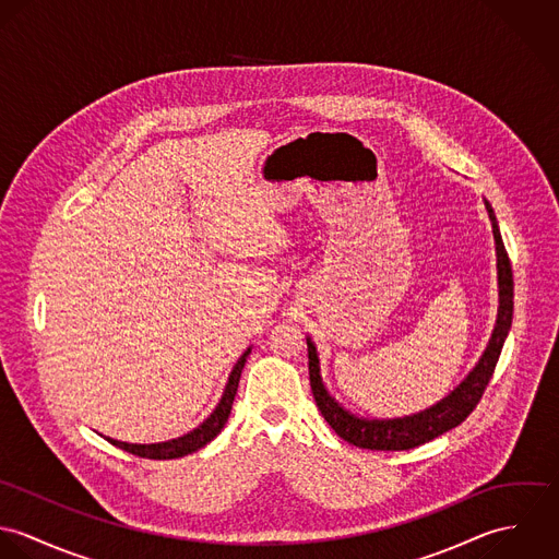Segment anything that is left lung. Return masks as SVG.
Segmentation results:
<instances>
[{"label": "left lung", "instance_id": "1", "mask_svg": "<svg viewBox=\"0 0 559 559\" xmlns=\"http://www.w3.org/2000/svg\"><path fill=\"white\" fill-rule=\"evenodd\" d=\"M490 226H492V239H495V255H497V293H499V306H497V319L492 333L488 337V344L478 359V364L472 368V372L437 404L413 413L404 417H359L357 413H350L344 408L337 400L333 399L322 381L320 374V359L317 344L308 335V366H310V383L312 394L319 404L322 417L326 424L348 443L364 448V450H411L417 448L452 428H456L461 421L467 419V415L476 408L490 377L497 366V359L501 355L503 342L512 326V312H514V282H512V264L506 253L503 239L499 233V224L495 217L492 206L488 200H484Z\"/></svg>", "mask_w": 559, "mask_h": 559}]
</instances>
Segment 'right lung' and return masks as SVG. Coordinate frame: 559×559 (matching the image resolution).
I'll return each instance as SVG.
<instances>
[{"mask_svg": "<svg viewBox=\"0 0 559 559\" xmlns=\"http://www.w3.org/2000/svg\"><path fill=\"white\" fill-rule=\"evenodd\" d=\"M249 353H251V346L240 355L239 361L235 364V368L228 377L226 390L217 402V406L213 408V413L200 426L189 430L187 435L169 439V441H160V443H127V441H118V439H111V437H105V439L111 445H116V448H120L129 454H135V456H142V459H155V461L180 459V456H187L191 452H198L200 448L211 443L222 432V428L226 426V421L230 417V411H233V402H235L237 390H239L240 372L245 368V361H247Z\"/></svg>", "mask_w": 559, "mask_h": 559, "instance_id": "right-lung-1", "label": "right lung"}]
</instances>
